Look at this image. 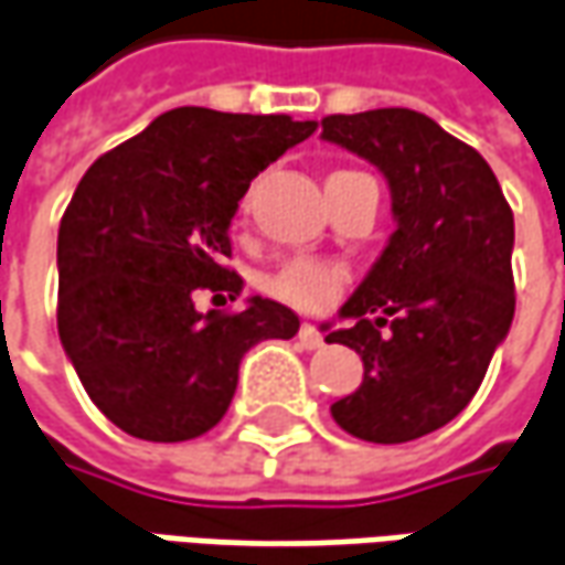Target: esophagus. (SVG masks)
I'll return each mask as SVG.
<instances>
[{
  "instance_id": "34e87169",
  "label": "esophagus",
  "mask_w": 565,
  "mask_h": 565,
  "mask_svg": "<svg viewBox=\"0 0 565 565\" xmlns=\"http://www.w3.org/2000/svg\"><path fill=\"white\" fill-rule=\"evenodd\" d=\"M299 343L306 349H318L321 343H324V337L315 331L312 324H299Z\"/></svg>"
}]
</instances>
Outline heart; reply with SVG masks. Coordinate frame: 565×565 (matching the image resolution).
Masks as SVG:
<instances>
[{"label": "heart", "mask_w": 565, "mask_h": 565, "mask_svg": "<svg viewBox=\"0 0 565 565\" xmlns=\"http://www.w3.org/2000/svg\"><path fill=\"white\" fill-rule=\"evenodd\" d=\"M343 284V271L328 263H315V259H294L281 266L268 278V294L284 299L297 309H318L337 294V287Z\"/></svg>", "instance_id": "b5f03b06"}]
</instances>
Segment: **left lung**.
<instances>
[{
  "mask_svg": "<svg viewBox=\"0 0 565 565\" xmlns=\"http://www.w3.org/2000/svg\"><path fill=\"white\" fill-rule=\"evenodd\" d=\"M321 138L377 167L395 218L377 263L337 312L352 324H321L328 343H347L364 364L362 383L331 414L364 443H412L470 405L508 337L513 213L479 151L427 114H333Z\"/></svg>",
  "mask_w": 565,
  "mask_h": 565,
  "instance_id": "1",
  "label": "left lung"
}]
</instances>
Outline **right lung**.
<instances>
[{"label":"right lung","mask_w":565,"mask_h":565,"mask_svg":"<svg viewBox=\"0 0 565 565\" xmlns=\"http://www.w3.org/2000/svg\"><path fill=\"white\" fill-rule=\"evenodd\" d=\"M315 120L175 107L98 157L57 228V337L110 424L148 443L198 439L222 420L241 359L290 340L275 299L198 312L201 290L241 294L222 266L250 182L306 141Z\"/></svg>","instance_id":"obj_1"}]
</instances>
